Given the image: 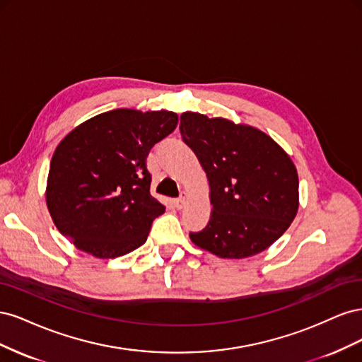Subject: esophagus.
Segmentation results:
<instances>
[{
    "mask_svg": "<svg viewBox=\"0 0 362 362\" xmlns=\"http://www.w3.org/2000/svg\"><path fill=\"white\" fill-rule=\"evenodd\" d=\"M185 202H187V198H185V194H181L180 198L175 201V206H177L178 210H181V208L185 205Z\"/></svg>",
    "mask_w": 362,
    "mask_h": 362,
    "instance_id": "obj_1",
    "label": "esophagus"
}]
</instances>
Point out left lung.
<instances>
[{"label": "left lung", "instance_id": "left-lung-1", "mask_svg": "<svg viewBox=\"0 0 362 362\" xmlns=\"http://www.w3.org/2000/svg\"><path fill=\"white\" fill-rule=\"evenodd\" d=\"M180 131L206 173L213 205L192 242L234 259L275 243L299 208L298 170L287 152L262 131L223 117L185 112Z\"/></svg>", "mask_w": 362, "mask_h": 362}]
</instances>
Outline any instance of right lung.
<instances>
[{"label": "right lung", "mask_w": 362, "mask_h": 362, "mask_svg": "<svg viewBox=\"0 0 362 362\" xmlns=\"http://www.w3.org/2000/svg\"><path fill=\"white\" fill-rule=\"evenodd\" d=\"M173 112L117 108L72 129L54 151L47 205L76 249L116 258L144 245L164 205L152 198L146 157L177 128Z\"/></svg>", "instance_id": "1"}]
</instances>
